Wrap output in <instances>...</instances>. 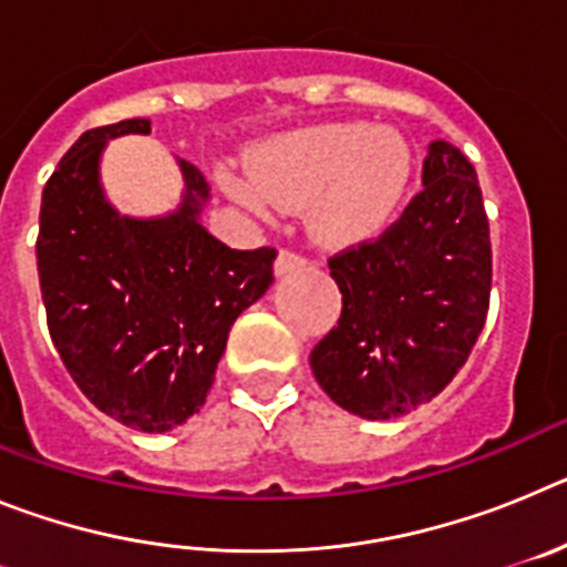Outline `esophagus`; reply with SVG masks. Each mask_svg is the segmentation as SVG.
Masks as SVG:
<instances>
[{"mask_svg": "<svg viewBox=\"0 0 567 567\" xmlns=\"http://www.w3.org/2000/svg\"><path fill=\"white\" fill-rule=\"evenodd\" d=\"M307 264H309V260L303 258V255L292 252V249H280L278 258H275V275H278V278H284V275L303 269Z\"/></svg>", "mask_w": 567, "mask_h": 567, "instance_id": "esophagus-1", "label": "esophagus"}]
</instances>
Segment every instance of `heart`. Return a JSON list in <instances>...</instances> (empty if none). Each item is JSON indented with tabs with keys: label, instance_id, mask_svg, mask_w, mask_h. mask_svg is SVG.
I'll return each instance as SVG.
<instances>
[{
	"label": "heart",
	"instance_id": "b5f03b06",
	"mask_svg": "<svg viewBox=\"0 0 567 567\" xmlns=\"http://www.w3.org/2000/svg\"><path fill=\"white\" fill-rule=\"evenodd\" d=\"M414 155L394 130L363 122L303 127L260 144L252 175L221 169V184L260 215L307 209L323 244H360L383 233L412 182Z\"/></svg>",
	"mask_w": 567,
	"mask_h": 567
}]
</instances>
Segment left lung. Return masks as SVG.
Instances as JSON below:
<instances>
[{
	"instance_id": "8db88e82",
	"label": "left lung",
	"mask_w": 567,
	"mask_h": 567,
	"mask_svg": "<svg viewBox=\"0 0 567 567\" xmlns=\"http://www.w3.org/2000/svg\"><path fill=\"white\" fill-rule=\"evenodd\" d=\"M338 327L309 354L346 412L392 420L437 398L485 327L491 240L477 173L454 144H429L423 189L372 244L329 258Z\"/></svg>"
}]
</instances>
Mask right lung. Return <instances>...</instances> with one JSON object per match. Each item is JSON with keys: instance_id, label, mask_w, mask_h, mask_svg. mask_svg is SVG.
Returning a JSON list of instances; mask_svg holds the SVG:
<instances>
[{"instance_id": "1", "label": "right lung", "mask_w": 567, "mask_h": 567, "mask_svg": "<svg viewBox=\"0 0 567 567\" xmlns=\"http://www.w3.org/2000/svg\"><path fill=\"white\" fill-rule=\"evenodd\" d=\"M147 118L87 130L50 175L37 267L48 329L90 403L135 432L164 434L207 400L235 318L272 284L275 249H229L202 224L209 184L178 158L182 204L133 218L107 202L110 138Z\"/></svg>"}]
</instances>
